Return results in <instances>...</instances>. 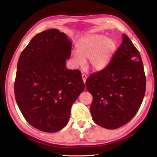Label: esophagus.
I'll return each mask as SVG.
<instances>
[{
	"label": "esophagus",
	"mask_w": 157,
	"mask_h": 157,
	"mask_svg": "<svg viewBox=\"0 0 157 157\" xmlns=\"http://www.w3.org/2000/svg\"><path fill=\"white\" fill-rule=\"evenodd\" d=\"M87 78V75H86L85 74H82V81H83V82H84V83L85 82Z\"/></svg>",
	"instance_id": "obj_1"
}]
</instances>
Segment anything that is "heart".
I'll use <instances>...</instances> for the list:
<instances>
[{
  "label": "heart",
  "mask_w": 157,
  "mask_h": 157,
  "mask_svg": "<svg viewBox=\"0 0 157 157\" xmlns=\"http://www.w3.org/2000/svg\"><path fill=\"white\" fill-rule=\"evenodd\" d=\"M116 47L115 41L104 35H87L76 43V53L72 56V62L75 67L82 66L88 58L89 68L101 70L109 64Z\"/></svg>",
  "instance_id": "heart-1"
}]
</instances>
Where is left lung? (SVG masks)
<instances>
[{
	"mask_svg": "<svg viewBox=\"0 0 157 157\" xmlns=\"http://www.w3.org/2000/svg\"><path fill=\"white\" fill-rule=\"evenodd\" d=\"M146 82L140 52L123 34L109 64L86 80V88L93 96L90 110L94 122L108 129L129 122L142 103Z\"/></svg>",
	"mask_w": 157,
	"mask_h": 157,
	"instance_id": "obj_1",
	"label": "left lung"
}]
</instances>
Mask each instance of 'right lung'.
<instances>
[{"label":"right lung","instance_id":"right-lung-1","mask_svg":"<svg viewBox=\"0 0 157 157\" xmlns=\"http://www.w3.org/2000/svg\"><path fill=\"white\" fill-rule=\"evenodd\" d=\"M71 49L66 34L49 29L33 38L19 58L15 100L25 119L38 130L53 133L64 127L84 90L81 71L66 66Z\"/></svg>","mask_w":157,"mask_h":157}]
</instances>
